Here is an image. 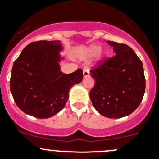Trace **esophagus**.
<instances>
[{
  "label": "esophagus",
  "mask_w": 159,
  "mask_h": 159,
  "mask_svg": "<svg viewBox=\"0 0 159 159\" xmlns=\"http://www.w3.org/2000/svg\"><path fill=\"white\" fill-rule=\"evenodd\" d=\"M83 76H84V78H87L89 76V70L88 68H84L83 70Z\"/></svg>",
  "instance_id": "obj_1"
}]
</instances>
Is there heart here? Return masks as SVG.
I'll use <instances>...</instances> for the list:
<instances>
[{
	"instance_id": "1",
	"label": "heart",
	"mask_w": 159,
	"mask_h": 159,
	"mask_svg": "<svg viewBox=\"0 0 159 159\" xmlns=\"http://www.w3.org/2000/svg\"><path fill=\"white\" fill-rule=\"evenodd\" d=\"M95 56L94 64L99 65L102 63L107 56V51L101 48V46L98 44H91L86 47L82 48L79 51V57L84 60H88Z\"/></svg>"
}]
</instances>
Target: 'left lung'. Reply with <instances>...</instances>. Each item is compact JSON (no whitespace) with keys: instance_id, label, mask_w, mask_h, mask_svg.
Wrapping results in <instances>:
<instances>
[{"instance_id":"8db88e82","label":"left lung","mask_w":159,"mask_h":159,"mask_svg":"<svg viewBox=\"0 0 159 159\" xmlns=\"http://www.w3.org/2000/svg\"><path fill=\"white\" fill-rule=\"evenodd\" d=\"M115 55L90 71L95 81L90 98L96 111L109 118L129 115L143 98L145 79L142 61L129 46L107 41Z\"/></svg>"}]
</instances>
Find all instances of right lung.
Segmentation results:
<instances>
[{
  "label": "right lung",
  "instance_id": "right-lung-1",
  "mask_svg": "<svg viewBox=\"0 0 159 159\" xmlns=\"http://www.w3.org/2000/svg\"><path fill=\"white\" fill-rule=\"evenodd\" d=\"M61 41L32 42L21 51L13 65L10 89L19 108L38 118H48L61 111L69 91L83 79V70L70 74L61 70L65 59Z\"/></svg>",
  "mask_w": 159,
  "mask_h": 159
}]
</instances>
